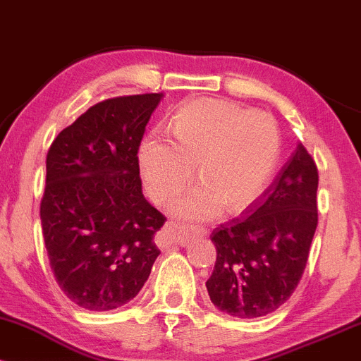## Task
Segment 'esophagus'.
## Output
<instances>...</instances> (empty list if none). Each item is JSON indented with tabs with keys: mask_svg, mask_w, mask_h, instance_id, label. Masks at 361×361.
<instances>
[{
	"mask_svg": "<svg viewBox=\"0 0 361 361\" xmlns=\"http://www.w3.org/2000/svg\"><path fill=\"white\" fill-rule=\"evenodd\" d=\"M166 233L169 235V241L173 244H178V246H188L192 244L195 239L204 238L207 231L204 227H192V229H183V227L178 226L176 222H168Z\"/></svg>",
	"mask_w": 361,
	"mask_h": 361,
	"instance_id": "esophagus-1",
	"label": "esophagus"
}]
</instances>
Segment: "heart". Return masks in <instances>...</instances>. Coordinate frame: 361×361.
I'll use <instances>...</instances> for the list:
<instances>
[{
    "mask_svg": "<svg viewBox=\"0 0 361 361\" xmlns=\"http://www.w3.org/2000/svg\"><path fill=\"white\" fill-rule=\"evenodd\" d=\"M171 137L152 132L140 144L139 163L147 193L171 200L192 181L202 183L173 204L186 221H210L224 207L239 214L267 188L280 157V130L267 111L234 102L202 98L185 103L171 122Z\"/></svg>",
    "mask_w": 361,
    "mask_h": 361,
    "instance_id": "obj_1",
    "label": "heart"
}]
</instances>
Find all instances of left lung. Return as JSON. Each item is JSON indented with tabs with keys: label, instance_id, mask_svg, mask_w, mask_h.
<instances>
[{
	"label": "left lung",
	"instance_id": "1",
	"mask_svg": "<svg viewBox=\"0 0 361 361\" xmlns=\"http://www.w3.org/2000/svg\"><path fill=\"white\" fill-rule=\"evenodd\" d=\"M319 173L304 144L241 217L221 224L217 259L207 280L210 300L229 316L273 312L297 288L317 227Z\"/></svg>",
	"mask_w": 361,
	"mask_h": 361
}]
</instances>
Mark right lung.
Returning <instances> with one entry per match:
<instances>
[{
	"label": "right lung",
	"mask_w": 361,
	"mask_h": 361,
	"mask_svg": "<svg viewBox=\"0 0 361 361\" xmlns=\"http://www.w3.org/2000/svg\"><path fill=\"white\" fill-rule=\"evenodd\" d=\"M163 94L117 97L88 109L47 152L40 221L49 264L62 292L86 310L134 299L166 222L142 195L139 146Z\"/></svg>",
	"instance_id": "1"
}]
</instances>
